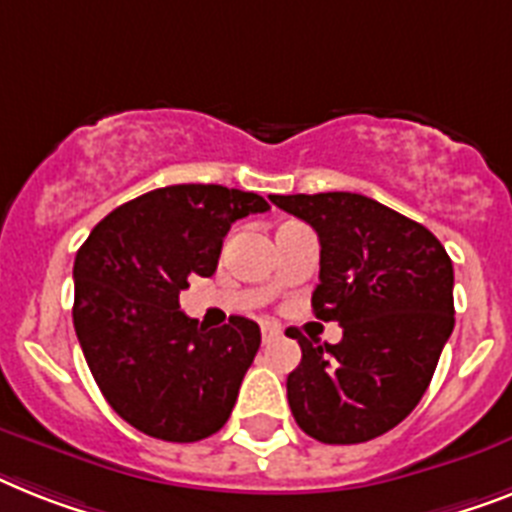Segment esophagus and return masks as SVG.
<instances>
[{"mask_svg": "<svg viewBox=\"0 0 512 512\" xmlns=\"http://www.w3.org/2000/svg\"><path fill=\"white\" fill-rule=\"evenodd\" d=\"M280 335H282L280 327H274V324H261V340H264V342L277 340Z\"/></svg>", "mask_w": 512, "mask_h": 512, "instance_id": "obj_1", "label": "esophagus"}]
</instances>
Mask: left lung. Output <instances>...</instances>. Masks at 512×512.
<instances>
[{"label": "left lung", "instance_id": "left-lung-1", "mask_svg": "<svg viewBox=\"0 0 512 512\" xmlns=\"http://www.w3.org/2000/svg\"><path fill=\"white\" fill-rule=\"evenodd\" d=\"M322 246L314 314L337 345L290 332L301 363L287 403L308 437L358 445L390 432L424 398L453 335V261L432 232L361 193L272 196Z\"/></svg>", "mask_w": 512, "mask_h": 512}]
</instances>
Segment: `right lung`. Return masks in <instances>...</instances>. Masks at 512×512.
I'll return each mask as SVG.
<instances>
[{"instance_id": "obj_1", "label": "right lung", "mask_w": 512, "mask_h": 512, "mask_svg": "<svg viewBox=\"0 0 512 512\" xmlns=\"http://www.w3.org/2000/svg\"><path fill=\"white\" fill-rule=\"evenodd\" d=\"M266 209L259 193L167 185L117 206L80 246L75 335L101 395L138 432L198 442L227 424L261 329L246 316L198 327L180 293L217 272L235 219Z\"/></svg>"}]
</instances>
